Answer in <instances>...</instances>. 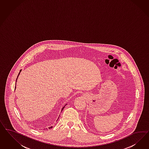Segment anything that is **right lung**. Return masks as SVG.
I'll return each instance as SVG.
<instances>
[{
	"label": "right lung",
	"mask_w": 149,
	"mask_h": 149,
	"mask_svg": "<svg viewBox=\"0 0 149 149\" xmlns=\"http://www.w3.org/2000/svg\"><path fill=\"white\" fill-rule=\"evenodd\" d=\"M21 71H22V69H21V70H20L19 72L18 73V75H17V79H16V82H17V79H18V77H19V74H20V72H21ZM15 86H16V85H15ZM15 90H16V86H15ZM66 105H67V104H65V106ZM65 106H64V107H63V108H62L61 111H63V109H64V108L65 107ZM52 128V126L50 127H49V128L50 129V128ZM46 129H47V128H46Z\"/></svg>",
	"instance_id": "add662e5"
}]
</instances>
